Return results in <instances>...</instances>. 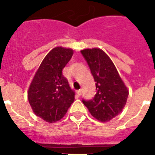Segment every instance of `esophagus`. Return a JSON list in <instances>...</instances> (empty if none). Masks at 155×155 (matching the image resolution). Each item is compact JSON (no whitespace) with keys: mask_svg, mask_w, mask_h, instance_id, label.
<instances>
[{"mask_svg":"<svg viewBox=\"0 0 155 155\" xmlns=\"http://www.w3.org/2000/svg\"><path fill=\"white\" fill-rule=\"evenodd\" d=\"M77 93H78V95H81V94H82V90L81 89L78 90V91H77Z\"/></svg>","mask_w":155,"mask_h":155,"instance_id":"1","label":"esophagus"}]
</instances>
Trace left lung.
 Returning a JSON list of instances; mask_svg holds the SVG:
<instances>
[{"mask_svg": "<svg viewBox=\"0 0 155 155\" xmlns=\"http://www.w3.org/2000/svg\"><path fill=\"white\" fill-rule=\"evenodd\" d=\"M89 67L95 82L96 94L91 100L82 99L91 116L107 122L122 112L127 103L129 91L113 61L98 48L81 51Z\"/></svg>", "mask_w": 155, "mask_h": 155, "instance_id": "left-lung-1", "label": "left lung"}]
</instances>
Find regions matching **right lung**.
Returning <instances> with one entry per match:
<instances>
[{"instance_id": "add662e5", "label": "right lung", "mask_w": 155, "mask_h": 155, "mask_svg": "<svg viewBox=\"0 0 155 155\" xmlns=\"http://www.w3.org/2000/svg\"><path fill=\"white\" fill-rule=\"evenodd\" d=\"M72 55L71 49H53L43 59L30 84L28 98L31 109L48 123L62 119L74 101V92L62 73Z\"/></svg>"}]
</instances>
